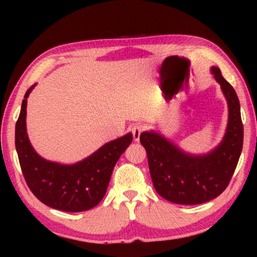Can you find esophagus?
I'll use <instances>...</instances> for the list:
<instances>
[{
    "label": "esophagus",
    "instance_id": "1",
    "mask_svg": "<svg viewBox=\"0 0 257 257\" xmlns=\"http://www.w3.org/2000/svg\"><path fill=\"white\" fill-rule=\"evenodd\" d=\"M144 128H145V126L140 125V124L133 126V127H132V135H133V139H135V142H139L140 135H142Z\"/></svg>",
    "mask_w": 257,
    "mask_h": 257
}]
</instances>
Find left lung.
<instances>
[{
  "instance_id": "obj_1",
  "label": "left lung",
  "mask_w": 257,
  "mask_h": 257,
  "mask_svg": "<svg viewBox=\"0 0 257 257\" xmlns=\"http://www.w3.org/2000/svg\"><path fill=\"white\" fill-rule=\"evenodd\" d=\"M210 72L228 104L226 133L215 149L206 154H192L158 132L140 135L154 188L167 201L179 205H199L219 196L229 184L241 156L243 125L237 94L219 68L212 66Z\"/></svg>"
}]
</instances>
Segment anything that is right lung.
Here are the masks:
<instances>
[{
	"instance_id": "right-lung-1",
	"label": "right lung",
	"mask_w": 257,
	"mask_h": 257,
	"mask_svg": "<svg viewBox=\"0 0 257 257\" xmlns=\"http://www.w3.org/2000/svg\"><path fill=\"white\" fill-rule=\"evenodd\" d=\"M35 85L24 94L15 127V146L24 179L34 195L51 208L71 213L93 208L104 198L115 163L132 143V133L104 144L76 164L44 159L34 150L27 133V99Z\"/></svg>"
}]
</instances>
